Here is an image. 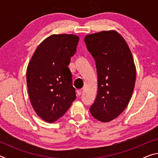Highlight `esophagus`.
Segmentation results:
<instances>
[{"instance_id":"1","label":"esophagus","mask_w":158,"mask_h":158,"mask_svg":"<svg viewBox=\"0 0 158 158\" xmlns=\"http://www.w3.org/2000/svg\"><path fill=\"white\" fill-rule=\"evenodd\" d=\"M77 95H81V93H82V90H80V89H78L77 90Z\"/></svg>"}]
</instances>
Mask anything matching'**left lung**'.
I'll use <instances>...</instances> for the list:
<instances>
[{
  "label": "left lung",
  "mask_w": 158,
  "mask_h": 158,
  "mask_svg": "<svg viewBox=\"0 0 158 158\" xmlns=\"http://www.w3.org/2000/svg\"><path fill=\"white\" fill-rule=\"evenodd\" d=\"M84 41L98 73V94L90 114L108 123L125 110L132 97L137 74L134 58L126 41L116 31L87 35Z\"/></svg>",
  "instance_id": "8db88e82"
}]
</instances>
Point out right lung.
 I'll return each mask as SVG.
<instances>
[{"label": "right lung", "instance_id": "right-lung-1", "mask_svg": "<svg viewBox=\"0 0 158 158\" xmlns=\"http://www.w3.org/2000/svg\"><path fill=\"white\" fill-rule=\"evenodd\" d=\"M79 40L73 34L51 35L37 46L28 63L29 98L37 116L47 123L57 121L76 98L68 66Z\"/></svg>", "mask_w": 158, "mask_h": 158}]
</instances>
